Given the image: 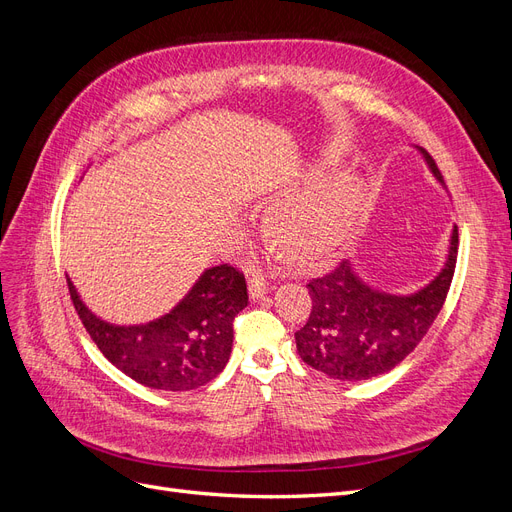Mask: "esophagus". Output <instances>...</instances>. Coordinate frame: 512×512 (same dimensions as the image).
<instances>
[{
    "label": "esophagus",
    "mask_w": 512,
    "mask_h": 512,
    "mask_svg": "<svg viewBox=\"0 0 512 512\" xmlns=\"http://www.w3.org/2000/svg\"><path fill=\"white\" fill-rule=\"evenodd\" d=\"M269 292V282L265 280V275H252L250 277V297L254 299V301H258V299H262L265 297V294Z\"/></svg>",
    "instance_id": "obj_1"
}]
</instances>
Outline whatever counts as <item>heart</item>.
Wrapping results in <instances>:
<instances>
[{
  "label": "heart",
  "mask_w": 512,
  "mask_h": 512,
  "mask_svg": "<svg viewBox=\"0 0 512 512\" xmlns=\"http://www.w3.org/2000/svg\"><path fill=\"white\" fill-rule=\"evenodd\" d=\"M359 203L361 196L356 188L339 185L320 200L277 211L273 230L292 258L312 262L331 252Z\"/></svg>",
  "instance_id": "heart-1"
}]
</instances>
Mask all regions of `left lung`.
Returning <instances> with one entry per match:
<instances>
[{
	"mask_svg": "<svg viewBox=\"0 0 512 512\" xmlns=\"http://www.w3.org/2000/svg\"><path fill=\"white\" fill-rule=\"evenodd\" d=\"M433 177L442 173L421 149ZM457 226L444 269L414 294H386L369 288L344 260L307 282L312 312L294 333L301 359L333 380L359 382L386 374L427 335L451 288L457 262Z\"/></svg>",
	"mask_w": 512,
	"mask_h": 512,
	"instance_id": "obj_1",
	"label": "left lung"
}]
</instances>
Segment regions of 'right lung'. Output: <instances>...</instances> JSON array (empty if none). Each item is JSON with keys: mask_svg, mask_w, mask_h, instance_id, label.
Segmentation results:
<instances>
[{"mask_svg": "<svg viewBox=\"0 0 512 512\" xmlns=\"http://www.w3.org/2000/svg\"><path fill=\"white\" fill-rule=\"evenodd\" d=\"M68 290L106 359L132 380L160 391L198 389L218 376L230 359L232 322L247 305L245 275L230 265L207 269L173 312L136 327L100 320L70 280Z\"/></svg>", "mask_w": 512, "mask_h": 512, "instance_id": "right-lung-1", "label": "right lung"}]
</instances>
